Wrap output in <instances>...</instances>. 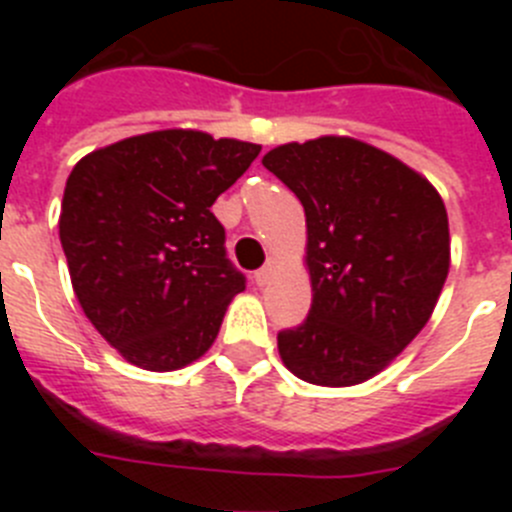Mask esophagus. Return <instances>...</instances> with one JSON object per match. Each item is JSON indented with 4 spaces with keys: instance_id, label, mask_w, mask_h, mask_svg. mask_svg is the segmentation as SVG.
Instances as JSON below:
<instances>
[{
    "instance_id": "esophagus-1",
    "label": "esophagus",
    "mask_w": 512,
    "mask_h": 512,
    "mask_svg": "<svg viewBox=\"0 0 512 512\" xmlns=\"http://www.w3.org/2000/svg\"><path fill=\"white\" fill-rule=\"evenodd\" d=\"M274 269H277V259H269L259 271H256V274H253V282L259 284V287L269 284L271 277H274Z\"/></svg>"
}]
</instances>
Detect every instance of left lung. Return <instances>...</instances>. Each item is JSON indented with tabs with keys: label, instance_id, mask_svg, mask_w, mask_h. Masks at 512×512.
<instances>
[{
	"label": "left lung",
	"instance_id": "8db88e82",
	"mask_svg": "<svg viewBox=\"0 0 512 512\" xmlns=\"http://www.w3.org/2000/svg\"><path fill=\"white\" fill-rule=\"evenodd\" d=\"M264 166L297 194L307 220L312 305L279 330L295 377L366 382L431 318L449 274V217L428 179L354 138L287 143Z\"/></svg>",
	"mask_w": 512,
	"mask_h": 512
}]
</instances>
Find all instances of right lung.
Listing matches in <instances>:
<instances>
[{"instance_id": "obj_1", "label": "right lung", "mask_w": 512, "mask_h": 512, "mask_svg": "<svg viewBox=\"0 0 512 512\" xmlns=\"http://www.w3.org/2000/svg\"><path fill=\"white\" fill-rule=\"evenodd\" d=\"M261 146L156 130L84 156L63 189L61 246L81 310L148 372L200 359L246 277L210 207Z\"/></svg>"}]
</instances>
